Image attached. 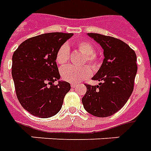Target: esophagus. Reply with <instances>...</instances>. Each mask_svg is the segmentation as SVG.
<instances>
[{"label":"esophagus","mask_w":151,"mask_h":151,"mask_svg":"<svg viewBox=\"0 0 151 151\" xmlns=\"http://www.w3.org/2000/svg\"><path fill=\"white\" fill-rule=\"evenodd\" d=\"M76 85H77V84H70V87H71V88H76Z\"/></svg>","instance_id":"obj_1"}]
</instances>
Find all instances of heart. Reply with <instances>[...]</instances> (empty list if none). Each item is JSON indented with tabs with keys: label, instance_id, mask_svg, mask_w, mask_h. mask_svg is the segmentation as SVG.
<instances>
[{
	"label": "heart",
	"instance_id": "heart-1",
	"mask_svg": "<svg viewBox=\"0 0 151 151\" xmlns=\"http://www.w3.org/2000/svg\"><path fill=\"white\" fill-rule=\"evenodd\" d=\"M76 47L83 55V64H89L93 68H97L99 65V60L95 53L94 46L88 41H81L76 44ZM70 58V49L67 44L61 45L56 53V62L59 65H65L67 63ZM92 70L88 66L84 67H74L68 66L61 70V76L63 80L71 84H76L84 81L90 76Z\"/></svg>",
	"mask_w": 151,
	"mask_h": 151
}]
</instances>
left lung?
<instances>
[{"mask_svg": "<svg viewBox=\"0 0 151 151\" xmlns=\"http://www.w3.org/2000/svg\"><path fill=\"white\" fill-rule=\"evenodd\" d=\"M103 49L104 60L93 81L98 85L85 84L86 93L82 98L84 109L97 117H108L119 111L132 94L137 70L134 50L115 37L88 33Z\"/></svg>", "mask_w": 151, "mask_h": 151, "instance_id": "1", "label": "left lung"}]
</instances>
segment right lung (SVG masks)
<instances>
[{"mask_svg": "<svg viewBox=\"0 0 151 151\" xmlns=\"http://www.w3.org/2000/svg\"><path fill=\"white\" fill-rule=\"evenodd\" d=\"M72 36V33L51 32L34 36L23 41L13 54L16 95L30 114L49 118L61 110L70 84L66 81L53 84L60 79L56 53Z\"/></svg>", "mask_w": 151, "mask_h": 151, "instance_id": "right-lung-1", "label": "right lung"}]
</instances>
